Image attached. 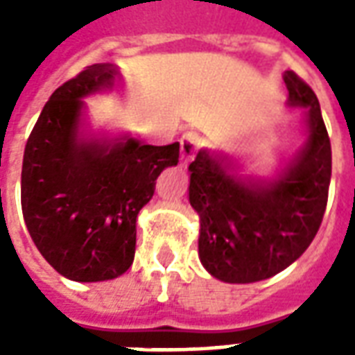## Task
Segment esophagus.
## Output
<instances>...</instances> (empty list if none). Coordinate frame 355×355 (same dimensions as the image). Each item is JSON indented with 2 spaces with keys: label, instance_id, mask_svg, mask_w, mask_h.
<instances>
[{
  "label": "esophagus",
  "instance_id": "obj_1",
  "mask_svg": "<svg viewBox=\"0 0 355 355\" xmlns=\"http://www.w3.org/2000/svg\"><path fill=\"white\" fill-rule=\"evenodd\" d=\"M198 146H200V137H198V132H186L184 137L180 139V159L184 163L192 162L193 155L198 152Z\"/></svg>",
  "mask_w": 355,
  "mask_h": 355
}]
</instances>
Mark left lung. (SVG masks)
Here are the masks:
<instances>
[{
    "label": "left lung",
    "instance_id": "left-lung-1",
    "mask_svg": "<svg viewBox=\"0 0 355 355\" xmlns=\"http://www.w3.org/2000/svg\"><path fill=\"white\" fill-rule=\"evenodd\" d=\"M291 108H304V142L272 177L243 175L234 157L200 150L190 205L200 215V261L226 283H254L291 266L320 230L331 182V142L318 96L283 73Z\"/></svg>",
    "mask_w": 355,
    "mask_h": 355
}]
</instances>
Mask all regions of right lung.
Returning a JSON list of instances; mask_svg holds the SVG:
<instances>
[{
    "label": "right lung",
    "instance_id": "obj_1",
    "mask_svg": "<svg viewBox=\"0 0 355 355\" xmlns=\"http://www.w3.org/2000/svg\"><path fill=\"white\" fill-rule=\"evenodd\" d=\"M116 85L117 66H87L51 94L24 148V223L43 259L72 282H106L131 268L137 216L162 171L178 163V142L89 131L83 98Z\"/></svg>",
    "mask_w": 355,
    "mask_h": 355
}]
</instances>
